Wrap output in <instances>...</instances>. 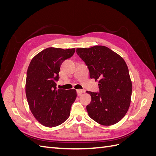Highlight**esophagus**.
I'll return each mask as SVG.
<instances>
[{
  "label": "esophagus",
  "mask_w": 156,
  "mask_h": 156,
  "mask_svg": "<svg viewBox=\"0 0 156 156\" xmlns=\"http://www.w3.org/2000/svg\"><path fill=\"white\" fill-rule=\"evenodd\" d=\"M77 93L78 96H80L82 95L83 93H84V90H80V89L77 90Z\"/></svg>",
  "instance_id": "obj_1"
}]
</instances>
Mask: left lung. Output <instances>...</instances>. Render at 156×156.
Returning a JSON list of instances; mask_svg holds the SVG:
<instances>
[{
	"label": "left lung",
	"instance_id": "8db88e82",
	"mask_svg": "<svg viewBox=\"0 0 156 156\" xmlns=\"http://www.w3.org/2000/svg\"><path fill=\"white\" fill-rule=\"evenodd\" d=\"M85 62L90 77L98 81L100 92L87 91L91 102L87 106L89 116L103 126L118 123L129 109L132 83L127 66L119 54L103 45L77 48Z\"/></svg>",
	"mask_w": 156,
	"mask_h": 156
}]
</instances>
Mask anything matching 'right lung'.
Segmentation results:
<instances>
[{"instance_id": "1", "label": "right lung", "mask_w": 156, "mask_h": 156, "mask_svg": "<svg viewBox=\"0 0 156 156\" xmlns=\"http://www.w3.org/2000/svg\"><path fill=\"white\" fill-rule=\"evenodd\" d=\"M75 48H49L37 54L31 60L27 73L25 92L33 116L46 127L62 124L70 115L77 98L75 89H56L60 66L73 55Z\"/></svg>"}]
</instances>
